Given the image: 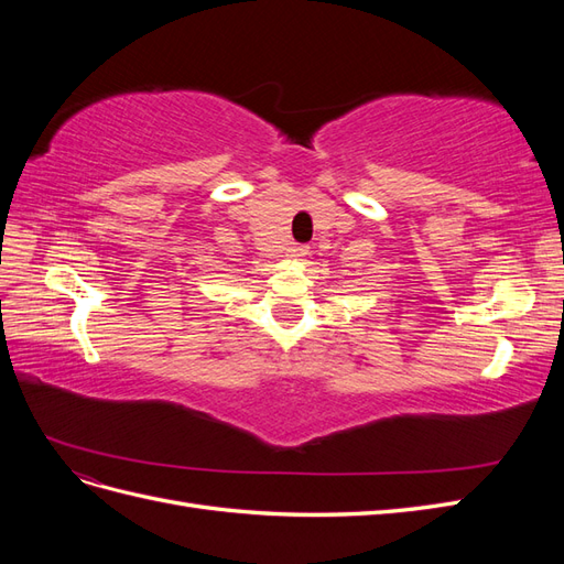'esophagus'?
<instances>
[{"label":"esophagus","mask_w":564,"mask_h":564,"mask_svg":"<svg viewBox=\"0 0 564 564\" xmlns=\"http://www.w3.org/2000/svg\"><path fill=\"white\" fill-rule=\"evenodd\" d=\"M305 253H308V247H303V245H294V247H289V259L301 261Z\"/></svg>","instance_id":"1"}]
</instances>
